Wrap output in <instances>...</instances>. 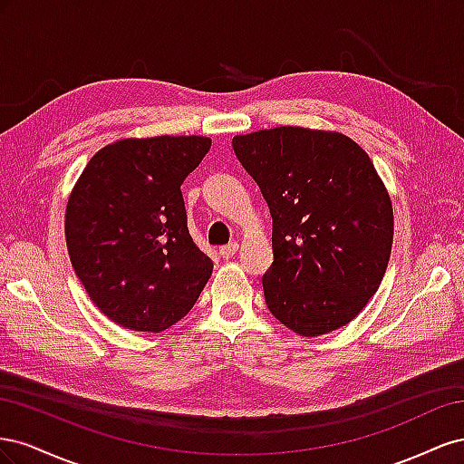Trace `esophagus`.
Segmentation results:
<instances>
[{
  "instance_id": "esophagus-1",
  "label": "esophagus",
  "mask_w": 464,
  "mask_h": 464,
  "mask_svg": "<svg viewBox=\"0 0 464 464\" xmlns=\"http://www.w3.org/2000/svg\"><path fill=\"white\" fill-rule=\"evenodd\" d=\"M237 247H240V246H237V242H230V244H227V246H222V247L218 249V254H220L222 259H230V257L236 256Z\"/></svg>"
}]
</instances>
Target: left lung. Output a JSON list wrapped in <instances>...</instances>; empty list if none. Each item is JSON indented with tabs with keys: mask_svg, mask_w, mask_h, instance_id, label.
Returning <instances> with one entry per match:
<instances>
[{
	"mask_svg": "<svg viewBox=\"0 0 464 464\" xmlns=\"http://www.w3.org/2000/svg\"><path fill=\"white\" fill-rule=\"evenodd\" d=\"M232 147L273 217L266 307L302 336L344 327L382 285L392 246L391 198L366 150L292 125L236 135Z\"/></svg>",
	"mask_w": 464,
	"mask_h": 464,
	"instance_id": "1",
	"label": "left lung"
}]
</instances>
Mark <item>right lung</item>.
<instances>
[{
	"mask_svg": "<svg viewBox=\"0 0 464 464\" xmlns=\"http://www.w3.org/2000/svg\"><path fill=\"white\" fill-rule=\"evenodd\" d=\"M208 149L199 135L120 139L77 179L65 208L69 259L98 310L125 329L172 327L213 273L179 189Z\"/></svg>",
	"mask_w": 464,
	"mask_h": 464,
	"instance_id": "obj_1",
	"label": "right lung"
}]
</instances>
